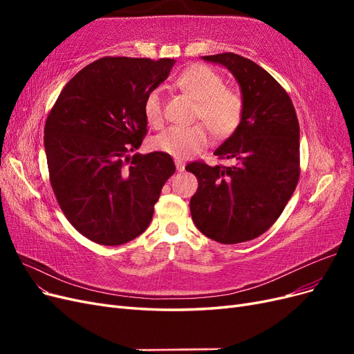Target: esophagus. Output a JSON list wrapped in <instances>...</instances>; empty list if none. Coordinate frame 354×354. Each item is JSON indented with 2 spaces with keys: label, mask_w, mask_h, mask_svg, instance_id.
Here are the masks:
<instances>
[{
  "label": "esophagus",
  "mask_w": 354,
  "mask_h": 354,
  "mask_svg": "<svg viewBox=\"0 0 354 354\" xmlns=\"http://www.w3.org/2000/svg\"><path fill=\"white\" fill-rule=\"evenodd\" d=\"M185 167H186V164L183 162V160L176 159V168H177V171H185Z\"/></svg>",
  "instance_id": "esophagus-1"
}]
</instances>
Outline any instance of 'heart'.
Listing matches in <instances>:
<instances>
[{"label": "heart", "mask_w": 354, "mask_h": 354, "mask_svg": "<svg viewBox=\"0 0 354 354\" xmlns=\"http://www.w3.org/2000/svg\"><path fill=\"white\" fill-rule=\"evenodd\" d=\"M177 87L198 102L195 121L208 124L214 136L229 137L236 131L243 116V99L239 91L224 87L218 72L205 65L190 66L177 78ZM145 116L151 127H162L164 103L160 90L147 94ZM205 126L169 127L152 138V147L174 158L194 156L209 142V131Z\"/></svg>", "instance_id": "b5f03b06"}]
</instances>
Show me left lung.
Instances as JSON below:
<instances>
[{"instance_id": "1", "label": "left lung", "mask_w": 354, "mask_h": 354, "mask_svg": "<svg viewBox=\"0 0 354 354\" xmlns=\"http://www.w3.org/2000/svg\"><path fill=\"white\" fill-rule=\"evenodd\" d=\"M236 78L243 116L214 155L230 165L202 160L186 169L198 178L190 199L195 226L220 243L259 238L279 218L299 178V125L288 93L272 75L234 53L203 56Z\"/></svg>"}]
</instances>
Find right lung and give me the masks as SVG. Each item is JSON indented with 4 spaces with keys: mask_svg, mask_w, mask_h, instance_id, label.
I'll return each instance as SVG.
<instances>
[{
    "mask_svg": "<svg viewBox=\"0 0 354 354\" xmlns=\"http://www.w3.org/2000/svg\"><path fill=\"white\" fill-rule=\"evenodd\" d=\"M174 59L103 57L65 85L44 127L50 183L72 226L100 245H122L152 221L168 153L130 152L147 133L145 100Z\"/></svg>",
    "mask_w": 354,
    "mask_h": 354,
    "instance_id": "1",
    "label": "right lung"
}]
</instances>
